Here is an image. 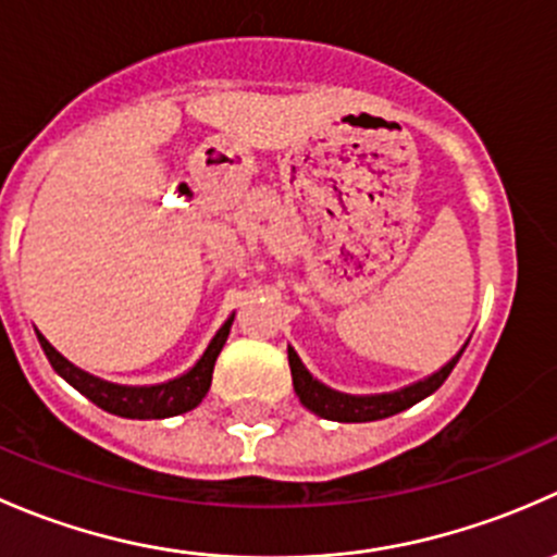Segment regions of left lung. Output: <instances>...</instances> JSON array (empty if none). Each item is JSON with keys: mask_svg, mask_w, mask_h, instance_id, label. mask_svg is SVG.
<instances>
[{"mask_svg": "<svg viewBox=\"0 0 557 557\" xmlns=\"http://www.w3.org/2000/svg\"><path fill=\"white\" fill-rule=\"evenodd\" d=\"M469 345V339H466ZM466 345L445 363L442 369H436L429 377L418 380L412 385H404L398 391L391 393H367V396H356V393H342L334 387L323 385L318 377H312L310 369L301 363L299 352L288 345V363H290V377H294V391L299 396V401L305 404L310 412L318 418L336 420V423H372V420L391 418V414L404 412V409L414 407L418 401L429 398L455 369L458 358L463 356Z\"/></svg>", "mask_w": 557, "mask_h": 557, "instance_id": "left-lung-1", "label": "left lung"}]
</instances>
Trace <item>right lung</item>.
I'll list each match as a JSON object with an SVG mask.
<instances>
[{
    "instance_id": "1",
    "label": "right lung",
    "mask_w": 557,
    "mask_h": 557,
    "mask_svg": "<svg viewBox=\"0 0 557 557\" xmlns=\"http://www.w3.org/2000/svg\"><path fill=\"white\" fill-rule=\"evenodd\" d=\"M234 312L228 314L226 323L215 331V336L210 339L207 350L201 352L199 361L183 372L180 377L166 380V383L156 385H117L110 380L94 377V374L83 372L81 367H75L72 361H66L48 339L37 331L39 347L48 356L50 367L55 369L59 377H64L75 391H81L88 401H94L97 407H102L104 412L117 414V418L128 420H164L174 418V414L190 412L194 407H199L201 398L207 396L212 383V369H215L218 356H221L223 345L228 339V331H232Z\"/></svg>"
}]
</instances>
